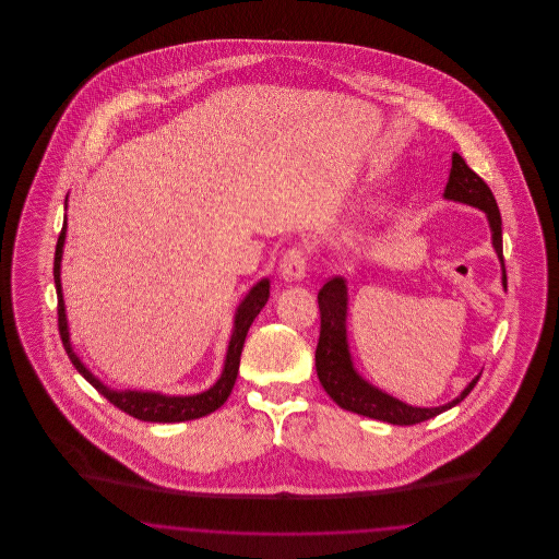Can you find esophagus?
Segmentation results:
<instances>
[{
	"label": "esophagus",
	"instance_id": "34e87169",
	"mask_svg": "<svg viewBox=\"0 0 559 559\" xmlns=\"http://www.w3.org/2000/svg\"><path fill=\"white\" fill-rule=\"evenodd\" d=\"M306 267H308V253L304 247L295 245L287 249V253L281 260V276L285 281H301L306 276Z\"/></svg>",
	"mask_w": 559,
	"mask_h": 559
}]
</instances>
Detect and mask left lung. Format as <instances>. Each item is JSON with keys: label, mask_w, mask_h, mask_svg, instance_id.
Masks as SVG:
<instances>
[{"label": "left lung", "mask_w": 559, "mask_h": 559, "mask_svg": "<svg viewBox=\"0 0 559 559\" xmlns=\"http://www.w3.org/2000/svg\"><path fill=\"white\" fill-rule=\"evenodd\" d=\"M444 197L474 205L486 213L492 230V245L503 266V285L507 287L506 262H503V230H501V212L497 207L495 194L488 185L479 178L474 169L463 160L461 155L452 153V169ZM320 335L317 346V372L324 392L349 413L379 419L392 426H415L427 421L444 411L452 408L465 399L479 374L461 392L459 399L436 408L408 406L400 400L388 396L385 392L372 388L358 372L354 371L346 342L347 289L344 278H329L319 292Z\"/></svg>", "instance_id": "left-lung-1"}]
</instances>
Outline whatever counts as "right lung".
Segmentation results:
<instances>
[{
  "instance_id": "obj_1",
  "label": "right lung",
  "mask_w": 559,
  "mask_h": 559,
  "mask_svg": "<svg viewBox=\"0 0 559 559\" xmlns=\"http://www.w3.org/2000/svg\"><path fill=\"white\" fill-rule=\"evenodd\" d=\"M64 235H67V222L62 224L60 237L56 242V253H53V283H56V295H58V331H60V340L62 346L67 349L71 362L75 365V369L98 390V394H103L105 399L115 404L119 411L132 415L140 421H151V424H180V421H190V419H199L205 417L213 411H217L235 388L237 374H239L240 352L245 346V337L247 331L251 326V322L260 314V310L266 306L267 297H270V283L267 278L260 281L251 292L247 293V297L242 299V304L237 310L235 317V331L228 344L226 352V362H224V371L219 374L217 383L212 390L197 394V396H163V394H153V392H117L110 390L103 381H98L92 372L87 371L81 365L78 354L73 352L71 342H69V326H67V317H64V301H62V289H60V260H62V245H64Z\"/></svg>"
}]
</instances>
